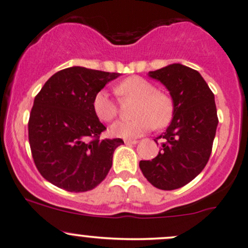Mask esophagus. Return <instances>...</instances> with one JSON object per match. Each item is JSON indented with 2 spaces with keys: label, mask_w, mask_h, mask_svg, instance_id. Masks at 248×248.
Wrapping results in <instances>:
<instances>
[{
  "label": "esophagus",
  "mask_w": 248,
  "mask_h": 248,
  "mask_svg": "<svg viewBox=\"0 0 248 248\" xmlns=\"http://www.w3.org/2000/svg\"><path fill=\"white\" fill-rule=\"evenodd\" d=\"M124 144L126 145H135L138 144L137 140H124Z\"/></svg>",
  "instance_id": "obj_1"
}]
</instances>
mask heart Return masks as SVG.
I'll return each mask as SVG.
<instances>
[{"label":"heart","mask_w":248,"mask_h":248,"mask_svg":"<svg viewBox=\"0 0 248 248\" xmlns=\"http://www.w3.org/2000/svg\"><path fill=\"white\" fill-rule=\"evenodd\" d=\"M120 97L133 98L132 119L120 120L111 124L110 134L115 138L133 139L151 131L153 127L164 128L173 116V101L169 93L157 90V87L142 77L126 78L115 87ZM96 116L103 122H110L119 114V107L111 100L108 91L100 90L93 101Z\"/></svg>","instance_id":"heart-1"}]
</instances>
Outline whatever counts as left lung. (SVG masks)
I'll return each mask as SVG.
<instances>
[{"label": "left lung", "instance_id": "obj_1", "mask_svg": "<svg viewBox=\"0 0 248 248\" xmlns=\"http://www.w3.org/2000/svg\"><path fill=\"white\" fill-rule=\"evenodd\" d=\"M173 100V119L155 139L160 151L152 160H141L140 170L153 186L174 190L190 183L204 169L212 155L218 119L214 93L194 69L172 64L151 71Z\"/></svg>", "mask_w": 248, "mask_h": 248}]
</instances>
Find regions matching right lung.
<instances>
[{
  "label": "right lung",
  "mask_w": 248,
  "mask_h": 248,
  "mask_svg": "<svg viewBox=\"0 0 248 248\" xmlns=\"http://www.w3.org/2000/svg\"><path fill=\"white\" fill-rule=\"evenodd\" d=\"M119 76L67 67L54 74L35 96L28 140L36 169L53 186L71 192L88 191L108 174L114 151L124 140L101 139L107 128L96 116L93 101Z\"/></svg>",
  "instance_id": "obj_1"
}]
</instances>
